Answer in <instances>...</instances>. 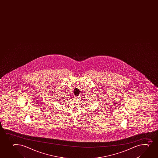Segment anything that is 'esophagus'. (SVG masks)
<instances>
[{
    "label": "esophagus",
    "mask_w": 158,
    "mask_h": 158,
    "mask_svg": "<svg viewBox=\"0 0 158 158\" xmlns=\"http://www.w3.org/2000/svg\"><path fill=\"white\" fill-rule=\"evenodd\" d=\"M75 99H78V96H75Z\"/></svg>",
    "instance_id": "obj_1"
}]
</instances>
